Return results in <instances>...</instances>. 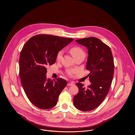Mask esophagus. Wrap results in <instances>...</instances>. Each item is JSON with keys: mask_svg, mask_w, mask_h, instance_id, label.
Wrapping results in <instances>:
<instances>
[{"mask_svg": "<svg viewBox=\"0 0 135 135\" xmlns=\"http://www.w3.org/2000/svg\"><path fill=\"white\" fill-rule=\"evenodd\" d=\"M73 85H74V84L73 83H72V82H69L68 83V86H73Z\"/></svg>", "mask_w": 135, "mask_h": 135, "instance_id": "esophagus-1", "label": "esophagus"}]
</instances>
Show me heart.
Wrapping results in <instances>:
<instances>
[{"label": "heart", "mask_w": 135, "mask_h": 135, "mask_svg": "<svg viewBox=\"0 0 135 135\" xmlns=\"http://www.w3.org/2000/svg\"><path fill=\"white\" fill-rule=\"evenodd\" d=\"M70 52L74 58L80 55H85V54L83 52V51L81 50V49H80V48L77 47H74L70 49ZM62 55H63V52L62 51H60L58 52L57 56V60H60L62 58ZM74 72H75L74 70H71V71H68V74L70 75H72Z\"/></svg>", "instance_id": "1"}]
</instances>
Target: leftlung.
Instances as JSON below:
<instances>
[{
	"mask_svg": "<svg viewBox=\"0 0 135 135\" xmlns=\"http://www.w3.org/2000/svg\"><path fill=\"white\" fill-rule=\"evenodd\" d=\"M87 47L88 59L86 69L91 85L87 88L77 83L79 91L73 99L75 107L82 111H89L97 108L108 95L114 74V60L110 48L96 37L76 40Z\"/></svg>",
	"mask_w": 135,
	"mask_h": 135,
	"instance_id": "left-lung-1",
	"label": "left lung"
}]
</instances>
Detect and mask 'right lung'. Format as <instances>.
I'll return each instance as SVG.
<instances>
[{
	"label": "right lung",
	"instance_id": "1",
	"mask_svg": "<svg viewBox=\"0 0 135 135\" xmlns=\"http://www.w3.org/2000/svg\"><path fill=\"white\" fill-rule=\"evenodd\" d=\"M73 40L51 35H38L29 39L21 50L19 60L21 84L30 101L39 109L54 107L59 95L67 85L62 78L48 79L46 68L55 63L59 51Z\"/></svg>",
	"mask_w": 135,
	"mask_h": 135
}]
</instances>
